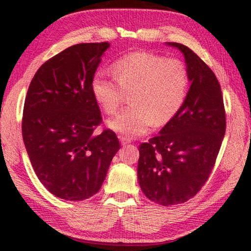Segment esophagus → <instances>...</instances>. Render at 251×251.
<instances>
[{
	"instance_id": "1",
	"label": "esophagus",
	"mask_w": 251,
	"mask_h": 251,
	"mask_svg": "<svg viewBox=\"0 0 251 251\" xmlns=\"http://www.w3.org/2000/svg\"><path fill=\"white\" fill-rule=\"evenodd\" d=\"M120 139H121L122 145H126V144L130 143V139H129V138H127V137H124V136H121Z\"/></svg>"
}]
</instances>
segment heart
Returning a JSON list of instances; mask_svg holds the SVG:
<instances>
[{"label":"heart","mask_w":251,"mask_h":251,"mask_svg":"<svg viewBox=\"0 0 251 251\" xmlns=\"http://www.w3.org/2000/svg\"><path fill=\"white\" fill-rule=\"evenodd\" d=\"M114 77L96 73L92 93L106 114H115L130 94V106L108 121L109 128L125 136L145 133L156 123L166 124L184 105L190 77L181 59L151 52H131L113 65Z\"/></svg>","instance_id":"obj_1"}]
</instances>
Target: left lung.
<instances>
[{"instance_id":"left-lung-1","label":"left lung","mask_w":251,"mask_h":251,"mask_svg":"<svg viewBox=\"0 0 251 251\" xmlns=\"http://www.w3.org/2000/svg\"><path fill=\"white\" fill-rule=\"evenodd\" d=\"M168 44L184 54L192 85L177 115L159 135L139 145L137 168L143 193L161 206L185 202L201 189L226 131L222 88L214 72L189 48Z\"/></svg>"}]
</instances>
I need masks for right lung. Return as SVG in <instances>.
Wrapping results in <instances>:
<instances>
[{"mask_svg": "<svg viewBox=\"0 0 251 251\" xmlns=\"http://www.w3.org/2000/svg\"><path fill=\"white\" fill-rule=\"evenodd\" d=\"M107 42L70 46L34 75L25 99L22 135L37 178L65 201H84L100 189L120 141L101 124L92 79Z\"/></svg>", "mask_w": 251, "mask_h": 251, "instance_id": "obj_1", "label": "right lung"}]
</instances>
